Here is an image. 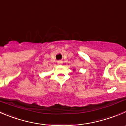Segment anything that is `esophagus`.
Instances as JSON below:
<instances>
[{"instance_id":"obj_1","label":"esophagus","mask_w":126,"mask_h":126,"mask_svg":"<svg viewBox=\"0 0 126 126\" xmlns=\"http://www.w3.org/2000/svg\"><path fill=\"white\" fill-rule=\"evenodd\" d=\"M57 63H58V64H62V63H63V62H62V61H61V60H60V61H58V62H57Z\"/></svg>"}]
</instances>
